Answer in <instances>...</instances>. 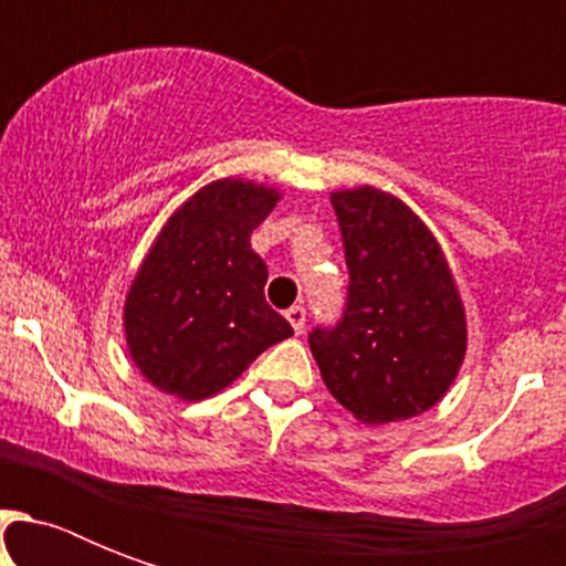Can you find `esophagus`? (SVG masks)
Here are the masks:
<instances>
[{
  "mask_svg": "<svg viewBox=\"0 0 566 566\" xmlns=\"http://www.w3.org/2000/svg\"><path fill=\"white\" fill-rule=\"evenodd\" d=\"M284 317H287V323H291L296 335L305 332V308H302V305H293V308L284 311Z\"/></svg>",
  "mask_w": 566,
  "mask_h": 566,
  "instance_id": "obj_1",
  "label": "esophagus"
}]
</instances>
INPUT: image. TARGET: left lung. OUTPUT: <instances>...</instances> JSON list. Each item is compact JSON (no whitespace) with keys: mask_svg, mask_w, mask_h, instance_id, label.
Instances as JSON below:
<instances>
[{"mask_svg":"<svg viewBox=\"0 0 566 566\" xmlns=\"http://www.w3.org/2000/svg\"><path fill=\"white\" fill-rule=\"evenodd\" d=\"M349 287L332 328L308 335L319 376L358 420H408L440 402L464 361L467 323L443 249L376 188L332 193Z\"/></svg>","mask_w":566,"mask_h":566,"instance_id":"obj_1","label":"left lung"}]
</instances>
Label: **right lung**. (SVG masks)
<instances>
[{
	"mask_svg": "<svg viewBox=\"0 0 566 566\" xmlns=\"http://www.w3.org/2000/svg\"><path fill=\"white\" fill-rule=\"evenodd\" d=\"M279 193L252 181H211L161 229L126 296V340L158 390L205 399L258 355L293 335L264 300L266 264L252 231Z\"/></svg>",
	"mask_w": 566,
	"mask_h": 566,
	"instance_id": "right-lung-1",
	"label": "right lung"
}]
</instances>
